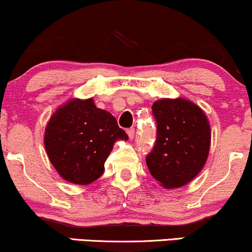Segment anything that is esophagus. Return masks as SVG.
<instances>
[{"mask_svg":"<svg viewBox=\"0 0 252 252\" xmlns=\"http://www.w3.org/2000/svg\"><path fill=\"white\" fill-rule=\"evenodd\" d=\"M126 134H128L130 139L134 138L135 137V128H130V129L126 130Z\"/></svg>","mask_w":252,"mask_h":252,"instance_id":"obj_1","label":"esophagus"}]
</instances>
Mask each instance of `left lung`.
I'll return each instance as SVG.
<instances>
[{
  "mask_svg": "<svg viewBox=\"0 0 252 252\" xmlns=\"http://www.w3.org/2000/svg\"><path fill=\"white\" fill-rule=\"evenodd\" d=\"M151 109L157 134L145 158L148 169L166 189L186 186L207 162L211 139L208 118L201 108L183 98L159 99Z\"/></svg>",
  "mask_w": 252,
  "mask_h": 252,
  "instance_id": "8db88e82",
  "label": "left lung"
}]
</instances>
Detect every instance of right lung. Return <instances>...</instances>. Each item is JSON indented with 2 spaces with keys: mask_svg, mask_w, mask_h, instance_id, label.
Returning <instances> with one entry per match:
<instances>
[{
  "mask_svg": "<svg viewBox=\"0 0 252 252\" xmlns=\"http://www.w3.org/2000/svg\"><path fill=\"white\" fill-rule=\"evenodd\" d=\"M118 138L128 139V135L113 115L97 108L92 98L72 99L51 116L44 145L51 164L65 181L86 186L101 177Z\"/></svg>",
  "mask_w": 252,
  "mask_h": 252,
  "instance_id": "right-lung-1",
  "label": "right lung"
}]
</instances>
